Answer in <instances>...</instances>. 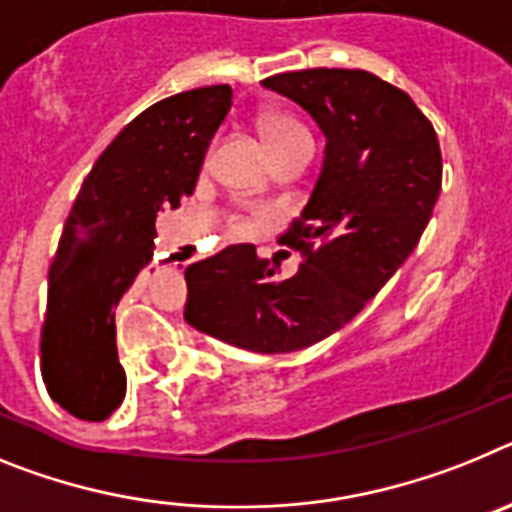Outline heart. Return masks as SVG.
Segmentation results:
<instances>
[{"instance_id": "1", "label": "heart", "mask_w": 512, "mask_h": 512, "mask_svg": "<svg viewBox=\"0 0 512 512\" xmlns=\"http://www.w3.org/2000/svg\"><path fill=\"white\" fill-rule=\"evenodd\" d=\"M262 136H265V144H268L270 154H278V151L288 149L293 144H301V141H311V133L301 126L296 118L286 113H268L262 118ZM231 231L242 237V234H250L252 221L244 219V216H234L231 219Z\"/></svg>"}]
</instances>
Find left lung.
<instances>
[{"label": "left lung", "instance_id": "8db88e82", "mask_svg": "<svg viewBox=\"0 0 512 512\" xmlns=\"http://www.w3.org/2000/svg\"><path fill=\"white\" fill-rule=\"evenodd\" d=\"M327 136L299 219L278 242L299 250L281 281L252 244L185 268V319L234 348L278 355L330 337L384 288L420 242L441 195L433 123L412 97L363 69H301L262 79Z\"/></svg>", "mask_w": 512, "mask_h": 512}]
</instances>
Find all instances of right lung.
<instances>
[{
  "mask_svg": "<svg viewBox=\"0 0 512 512\" xmlns=\"http://www.w3.org/2000/svg\"><path fill=\"white\" fill-rule=\"evenodd\" d=\"M229 108V84L164 97L115 136L84 180L51 262L41 327L43 384L69 415L102 422L121 407L115 306L154 255L159 208L193 195Z\"/></svg>",
  "mask_w": 512,
  "mask_h": 512,
  "instance_id": "obj_1",
  "label": "right lung"
}]
</instances>
